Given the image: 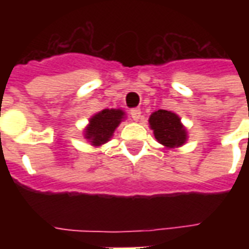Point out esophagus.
<instances>
[{"label":"esophagus","mask_w":249,"mask_h":249,"mask_svg":"<svg viewBox=\"0 0 249 249\" xmlns=\"http://www.w3.org/2000/svg\"><path fill=\"white\" fill-rule=\"evenodd\" d=\"M130 116H132V119L133 120H140L141 117V109L140 108H135V109H132L130 110Z\"/></svg>","instance_id":"34e87169"}]
</instances>
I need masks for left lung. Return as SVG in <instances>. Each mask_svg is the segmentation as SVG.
Here are the masks:
<instances>
[{
    "mask_svg": "<svg viewBox=\"0 0 249 249\" xmlns=\"http://www.w3.org/2000/svg\"><path fill=\"white\" fill-rule=\"evenodd\" d=\"M148 121L155 139L164 145V148L175 149L187 142L188 132L178 114L165 109H159L149 116Z\"/></svg>",
    "mask_w": 249,
    "mask_h": 249,
    "instance_id": "obj_1",
    "label": "left lung"
}]
</instances>
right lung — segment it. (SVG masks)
Here are the masks:
<instances>
[{
	"instance_id": "right-lung-1",
	"label": "right lung",
	"mask_w": 249,
	"mask_h": 249,
	"mask_svg": "<svg viewBox=\"0 0 249 249\" xmlns=\"http://www.w3.org/2000/svg\"><path fill=\"white\" fill-rule=\"evenodd\" d=\"M125 120L123 109H103L89 119L84 129V139H87L94 148L104 145L112 137L116 128Z\"/></svg>"
}]
</instances>
